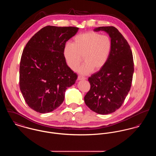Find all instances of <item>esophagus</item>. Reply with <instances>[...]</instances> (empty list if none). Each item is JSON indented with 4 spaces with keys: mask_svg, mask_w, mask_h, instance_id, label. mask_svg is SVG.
Instances as JSON below:
<instances>
[{
    "mask_svg": "<svg viewBox=\"0 0 156 156\" xmlns=\"http://www.w3.org/2000/svg\"><path fill=\"white\" fill-rule=\"evenodd\" d=\"M77 79H78L79 80H85V79H86V78H85V77H83V76H81V75L78 76Z\"/></svg>",
    "mask_w": 156,
    "mask_h": 156,
    "instance_id": "esophagus-1",
    "label": "esophagus"
}]
</instances>
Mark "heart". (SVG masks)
Returning a JSON list of instances; mask_svg holds the SVG:
<instances>
[{
	"mask_svg": "<svg viewBox=\"0 0 156 156\" xmlns=\"http://www.w3.org/2000/svg\"><path fill=\"white\" fill-rule=\"evenodd\" d=\"M112 48L110 38L94 31H89L76 36L71 44H67L63 51L67 66L76 70L82 59L84 64L78 69L83 74L93 70L98 71L106 64ZM83 59H81V57Z\"/></svg>",
	"mask_w": 156,
	"mask_h": 156,
	"instance_id": "b5f03b06",
	"label": "heart"
}]
</instances>
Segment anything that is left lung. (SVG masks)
I'll return each mask as SVG.
<instances>
[{
  "label": "left lung",
  "instance_id": "left-lung-1",
  "mask_svg": "<svg viewBox=\"0 0 156 156\" xmlns=\"http://www.w3.org/2000/svg\"><path fill=\"white\" fill-rule=\"evenodd\" d=\"M94 30L108 33L112 48L104 66L89 77L90 89L84 100L93 112L108 114L122 106L130 90L134 72L133 55L127 41L115 27H99Z\"/></svg>",
  "mask_w": 156,
  "mask_h": 156
}]
</instances>
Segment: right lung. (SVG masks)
I'll use <instances>...</instances> for the list:
<instances>
[{
	"instance_id": "right-lung-1",
	"label": "right lung",
	"mask_w": 156,
	"mask_h": 156,
	"mask_svg": "<svg viewBox=\"0 0 156 156\" xmlns=\"http://www.w3.org/2000/svg\"><path fill=\"white\" fill-rule=\"evenodd\" d=\"M78 30L46 26L26 44L20 65V87L33 110L40 113L54 111L63 102L66 89L75 83L77 75L67 65L63 51Z\"/></svg>"
}]
</instances>
